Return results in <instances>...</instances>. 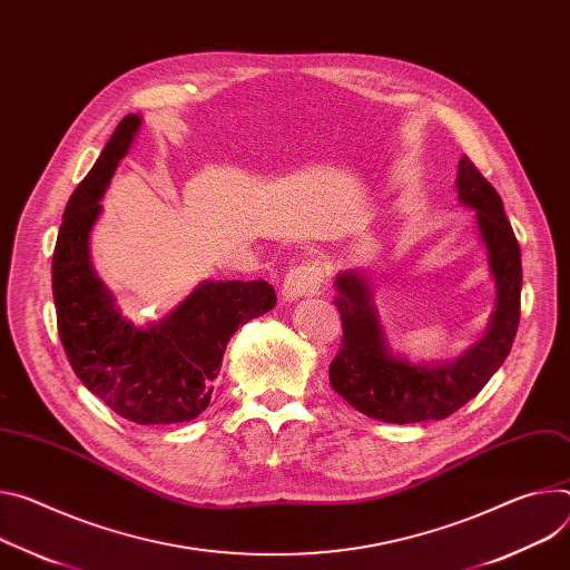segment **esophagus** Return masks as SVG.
I'll use <instances>...</instances> for the list:
<instances>
[{
	"label": "esophagus",
	"instance_id": "esophagus-1",
	"mask_svg": "<svg viewBox=\"0 0 570 570\" xmlns=\"http://www.w3.org/2000/svg\"><path fill=\"white\" fill-rule=\"evenodd\" d=\"M323 279H325V264L318 262V258H308V262H302L299 266L286 273L282 284V295L288 302L299 299L304 295H312L321 288Z\"/></svg>",
	"mask_w": 570,
	"mask_h": 570
}]
</instances>
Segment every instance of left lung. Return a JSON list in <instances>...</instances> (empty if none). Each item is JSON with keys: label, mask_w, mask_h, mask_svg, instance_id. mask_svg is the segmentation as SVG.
Instances as JSON below:
<instances>
[{"label": "left lung", "mask_w": 570, "mask_h": 570, "mask_svg": "<svg viewBox=\"0 0 570 570\" xmlns=\"http://www.w3.org/2000/svg\"><path fill=\"white\" fill-rule=\"evenodd\" d=\"M459 202L475 212L495 279V312L487 334L445 364H411L395 356L371 299V284L354 271L336 277L343 345L330 364L332 389L368 419L406 425L443 421L473 400L504 364L521 318V247L495 188L469 157L459 161Z\"/></svg>", "instance_id": "1"}]
</instances>
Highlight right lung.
<instances>
[{
    "label": "right lung",
    "instance_id": "1",
    "mask_svg": "<svg viewBox=\"0 0 570 570\" xmlns=\"http://www.w3.org/2000/svg\"><path fill=\"white\" fill-rule=\"evenodd\" d=\"M138 129L140 116L122 118L68 199L51 258V291L59 336L81 384L131 423L175 425L209 406L232 334L271 312L277 295L264 279L202 282L159 323L136 327L120 314L90 264V232Z\"/></svg>",
    "mask_w": 570,
    "mask_h": 570
}]
</instances>
